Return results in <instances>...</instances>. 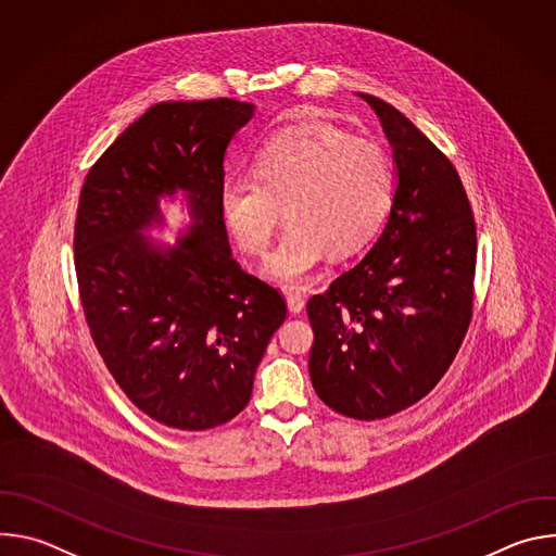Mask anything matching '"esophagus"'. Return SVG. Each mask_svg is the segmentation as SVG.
<instances>
[{"mask_svg": "<svg viewBox=\"0 0 556 556\" xmlns=\"http://www.w3.org/2000/svg\"><path fill=\"white\" fill-rule=\"evenodd\" d=\"M286 301H288V309H290V314H299V312L303 309V305H305V301H303L301 292H288V294H286Z\"/></svg>", "mask_w": 556, "mask_h": 556, "instance_id": "obj_1", "label": "esophagus"}]
</instances>
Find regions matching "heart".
<instances>
[{
	"label": "heart",
	"mask_w": 556,
	"mask_h": 556,
	"mask_svg": "<svg viewBox=\"0 0 556 556\" xmlns=\"http://www.w3.org/2000/svg\"><path fill=\"white\" fill-rule=\"evenodd\" d=\"M389 153L330 123H305L275 134L257 153L255 178L228 176L219 187L222 217L247 253H266L283 217L288 228L264 260L275 283H307L324 257L367 244L393 202Z\"/></svg>",
	"instance_id": "obj_1"
}]
</instances>
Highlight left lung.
<instances>
[{
  "instance_id": "1",
  "label": "left lung",
  "mask_w": 556,
  "mask_h": 556,
  "mask_svg": "<svg viewBox=\"0 0 556 556\" xmlns=\"http://www.w3.org/2000/svg\"><path fill=\"white\" fill-rule=\"evenodd\" d=\"M393 151V202L378 240L307 301L309 380L356 420L399 414L438 384L470 324L478 240L448 157L389 103L358 94Z\"/></svg>"
}]
</instances>
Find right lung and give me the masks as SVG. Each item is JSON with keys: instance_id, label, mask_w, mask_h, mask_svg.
Segmentation results:
<instances>
[{"instance_id": "obj_1", "label": "right lung", "mask_w": 556, "mask_h": 556, "mask_svg": "<svg viewBox=\"0 0 556 556\" xmlns=\"http://www.w3.org/2000/svg\"><path fill=\"white\" fill-rule=\"evenodd\" d=\"M255 114L232 99L163 101L131 123L88 172L74 224L86 321L110 374L149 418L204 431L240 414L286 301L232 260L219 208L224 157ZM184 198L176 245L163 199Z\"/></svg>"}]
</instances>
